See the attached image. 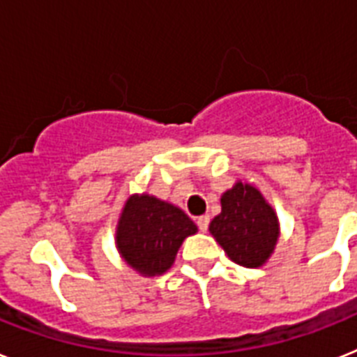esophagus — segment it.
<instances>
[{"instance_id": "esophagus-1", "label": "esophagus", "mask_w": 357, "mask_h": 357, "mask_svg": "<svg viewBox=\"0 0 357 357\" xmlns=\"http://www.w3.org/2000/svg\"><path fill=\"white\" fill-rule=\"evenodd\" d=\"M197 223V229L202 230V232H206V229H208V223H211V218L208 215H199L196 220Z\"/></svg>"}]
</instances>
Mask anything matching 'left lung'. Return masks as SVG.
<instances>
[{"instance_id": "left-lung-1", "label": "left lung", "mask_w": 357, "mask_h": 357, "mask_svg": "<svg viewBox=\"0 0 357 357\" xmlns=\"http://www.w3.org/2000/svg\"><path fill=\"white\" fill-rule=\"evenodd\" d=\"M208 230L232 261L248 268L268 259L280 234L272 206L248 183H236L221 196V214Z\"/></svg>"}]
</instances>
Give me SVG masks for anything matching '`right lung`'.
<instances>
[{
  "instance_id": "1",
  "label": "right lung",
  "mask_w": 357,
  "mask_h": 357,
  "mask_svg": "<svg viewBox=\"0 0 357 357\" xmlns=\"http://www.w3.org/2000/svg\"><path fill=\"white\" fill-rule=\"evenodd\" d=\"M196 230L181 208L143 194L127 202L116 238L128 265L143 275H155L169 271L183 239Z\"/></svg>"
}]
</instances>
